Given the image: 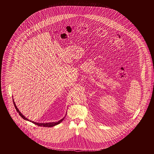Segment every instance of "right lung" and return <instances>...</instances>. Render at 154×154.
I'll list each match as a JSON object with an SVG mask.
<instances>
[{"instance_id":"add662e5","label":"right lung","mask_w":154,"mask_h":154,"mask_svg":"<svg viewBox=\"0 0 154 154\" xmlns=\"http://www.w3.org/2000/svg\"><path fill=\"white\" fill-rule=\"evenodd\" d=\"M13 102H14V107L16 108V111H17V112L19 113V115H20V116L24 120H26V121H30V122H32V123L33 124H35V125H37L38 126H43V127H53V126H55V125H58V124H59L60 122H61L62 121L64 120V118H65V117H64L62 119H61L60 120H59V121H57V122H45V123H39V122H34V121H31V120H29L28 119H27L26 117H25V116H24L20 112V111H19V109L17 108V106H16V104H15V103L14 102V100L13 99Z\"/></svg>"}]
</instances>
